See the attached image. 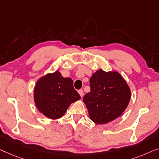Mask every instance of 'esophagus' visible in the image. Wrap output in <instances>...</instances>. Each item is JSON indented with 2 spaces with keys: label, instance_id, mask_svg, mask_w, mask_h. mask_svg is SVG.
<instances>
[{
  "label": "esophagus",
  "instance_id": "34e87169",
  "mask_svg": "<svg viewBox=\"0 0 159 159\" xmlns=\"http://www.w3.org/2000/svg\"><path fill=\"white\" fill-rule=\"evenodd\" d=\"M78 92H79V93L80 96V97H84V91L82 90V89H80V90L78 91Z\"/></svg>",
  "mask_w": 159,
  "mask_h": 159
}]
</instances>
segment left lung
Returning a JSON list of instances; mask_svg holds the SVG:
<instances>
[{
    "label": "left lung",
    "mask_w": 159,
    "mask_h": 159,
    "mask_svg": "<svg viewBox=\"0 0 159 159\" xmlns=\"http://www.w3.org/2000/svg\"><path fill=\"white\" fill-rule=\"evenodd\" d=\"M90 87V92L83 100L89 117L96 124H107L117 119L124 112L130 100V89L116 70H97L91 75Z\"/></svg>",
    "instance_id": "obj_1"
}]
</instances>
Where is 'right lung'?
Masks as SVG:
<instances>
[{
  "label": "right lung",
  "instance_id": "add662e5",
  "mask_svg": "<svg viewBox=\"0 0 159 159\" xmlns=\"http://www.w3.org/2000/svg\"><path fill=\"white\" fill-rule=\"evenodd\" d=\"M80 99L70 78H63L56 70L37 80L34 89L36 107L49 119L57 120L65 115L69 106Z\"/></svg>",
  "mask_w": 159,
  "mask_h": 159
}]
</instances>
